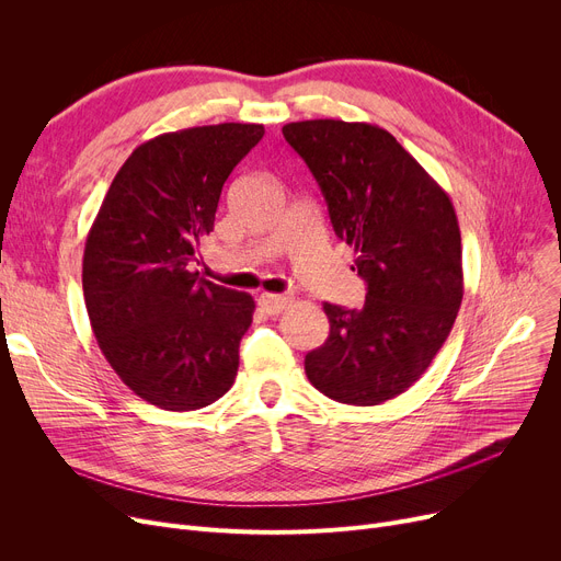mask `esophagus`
<instances>
[{
    "instance_id": "esophagus-1",
    "label": "esophagus",
    "mask_w": 561,
    "mask_h": 561,
    "mask_svg": "<svg viewBox=\"0 0 561 561\" xmlns=\"http://www.w3.org/2000/svg\"><path fill=\"white\" fill-rule=\"evenodd\" d=\"M288 298L286 296H273V293H261L259 296V307L263 313L268 316H277L279 311H284L288 307Z\"/></svg>"
}]
</instances>
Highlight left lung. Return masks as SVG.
I'll list each match as a JSON object with an SVG mask.
<instances>
[{"instance_id":"1","label":"left lung","mask_w":561,"mask_h":561,"mask_svg":"<svg viewBox=\"0 0 561 561\" xmlns=\"http://www.w3.org/2000/svg\"><path fill=\"white\" fill-rule=\"evenodd\" d=\"M355 248L362 309L325 302L330 336L305 357L328 398L370 407L404 393L446 343L463 298L455 206L425 168L377 125L305 121L282 127Z\"/></svg>"}]
</instances>
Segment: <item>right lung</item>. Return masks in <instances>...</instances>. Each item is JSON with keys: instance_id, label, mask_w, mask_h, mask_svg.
Listing matches in <instances>:
<instances>
[{"instance_id": "add662e5", "label": "right lung", "mask_w": 561, "mask_h": 561, "mask_svg": "<svg viewBox=\"0 0 561 561\" xmlns=\"http://www.w3.org/2000/svg\"><path fill=\"white\" fill-rule=\"evenodd\" d=\"M263 125L222 123L138 145L104 195L83 250V300L102 355L142 400L193 411L222 398L252 325L248 293L191 271L231 170Z\"/></svg>"}]
</instances>
